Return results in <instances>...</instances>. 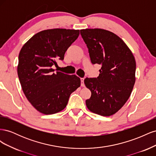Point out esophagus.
Here are the masks:
<instances>
[{
  "label": "esophagus",
  "mask_w": 156,
  "mask_h": 156,
  "mask_svg": "<svg viewBox=\"0 0 156 156\" xmlns=\"http://www.w3.org/2000/svg\"><path fill=\"white\" fill-rule=\"evenodd\" d=\"M84 78H81V87H84Z\"/></svg>",
  "instance_id": "34e87169"
}]
</instances>
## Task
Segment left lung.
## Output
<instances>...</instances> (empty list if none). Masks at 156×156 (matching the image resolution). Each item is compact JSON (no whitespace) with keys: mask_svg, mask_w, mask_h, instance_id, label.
I'll use <instances>...</instances> for the list:
<instances>
[{"mask_svg":"<svg viewBox=\"0 0 156 156\" xmlns=\"http://www.w3.org/2000/svg\"><path fill=\"white\" fill-rule=\"evenodd\" d=\"M93 64L101 65L97 78L84 83L91 91L87 108L97 115L115 114L128 100L135 83L136 62L130 49L119 36L102 29H81Z\"/></svg>","mask_w":156,"mask_h":156,"instance_id":"1","label":"left lung"}]
</instances>
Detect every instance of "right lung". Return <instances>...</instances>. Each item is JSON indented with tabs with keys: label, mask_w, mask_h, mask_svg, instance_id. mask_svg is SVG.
Segmentation results:
<instances>
[{
	"label": "right lung",
	"mask_w": 156,
	"mask_h": 156,
	"mask_svg": "<svg viewBox=\"0 0 156 156\" xmlns=\"http://www.w3.org/2000/svg\"><path fill=\"white\" fill-rule=\"evenodd\" d=\"M79 30L53 29L36 33L19 54L17 74L27 100L40 112L53 115L66 107L70 94L81 86L75 75L55 72L52 66L77 39Z\"/></svg>",
	"instance_id": "1"
}]
</instances>
